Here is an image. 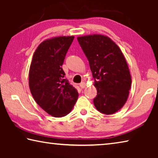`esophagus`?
I'll return each instance as SVG.
<instances>
[{
	"label": "esophagus",
	"mask_w": 158,
	"mask_h": 158,
	"mask_svg": "<svg viewBox=\"0 0 158 158\" xmlns=\"http://www.w3.org/2000/svg\"><path fill=\"white\" fill-rule=\"evenodd\" d=\"M79 85H80V87L81 88V89H84V88L85 87V83L84 81H83V82H81V83H80V84H79Z\"/></svg>",
	"instance_id": "obj_1"
}]
</instances>
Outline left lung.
Instances as JSON below:
<instances>
[{
  "mask_svg": "<svg viewBox=\"0 0 158 158\" xmlns=\"http://www.w3.org/2000/svg\"><path fill=\"white\" fill-rule=\"evenodd\" d=\"M89 62L97 95L95 108L102 114H113L123 106L132 79L120 48L109 37L93 35L77 37Z\"/></svg>",
  "mask_w": 158,
  "mask_h": 158,
  "instance_id": "1",
  "label": "left lung"
}]
</instances>
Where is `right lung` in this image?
Instances as JSON below:
<instances>
[{
    "mask_svg": "<svg viewBox=\"0 0 158 158\" xmlns=\"http://www.w3.org/2000/svg\"><path fill=\"white\" fill-rule=\"evenodd\" d=\"M74 38L57 37L42 42L34 53L29 70V87L35 101L54 117L68 114L79 96L62 68Z\"/></svg>",
    "mask_w": 158,
    "mask_h": 158,
    "instance_id": "obj_1",
    "label": "right lung"
}]
</instances>
